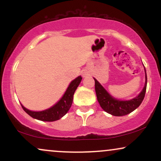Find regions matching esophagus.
Segmentation results:
<instances>
[{"mask_svg":"<svg viewBox=\"0 0 161 161\" xmlns=\"http://www.w3.org/2000/svg\"><path fill=\"white\" fill-rule=\"evenodd\" d=\"M82 75L83 76H86V75H88V73H87V72H84V73H83V74H82Z\"/></svg>","mask_w":161,"mask_h":161,"instance_id":"34e87169","label":"esophagus"}]
</instances>
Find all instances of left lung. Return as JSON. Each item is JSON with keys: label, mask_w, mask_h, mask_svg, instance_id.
I'll list each match as a JSON object with an SVG mask.
<instances>
[{"label": "left lung", "mask_w": 161, "mask_h": 161, "mask_svg": "<svg viewBox=\"0 0 161 161\" xmlns=\"http://www.w3.org/2000/svg\"><path fill=\"white\" fill-rule=\"evenodd\" d=\"M146 73V71H145ZM145 84L141 93L130 101H119L111 97L101 85L95 79V88L97 101L101 108L113 116H121L130 114L142 104L145 97L147 88V75L145 74Z\"/></svg>", "instance_id": "8db88e82"}]
</instances>
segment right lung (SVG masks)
Here are the masks:
<instances>
[{
	"mask_svg": "<svg viewBox=\"0 0 161 161\" xmlns=\"http://www.w3.org/2000/svg\"><path fill=\"white\" fill-rule=\"evenodd\" d=\"M82 76H79L73 81H72L62 98L56 104L53 105L52 108L39 112L31 111V110L24 108L21 104L22 108L29 116L35 119L47 122L58 120L69 111L72 103H73V95H74L77 87L79 86V83L82 81Z\"/></svg>",
	"mask_w": 161,
	"mask_h": 161,
	"instance_id": "add662e5",
	"label": "right lung"
}]
</instances>
